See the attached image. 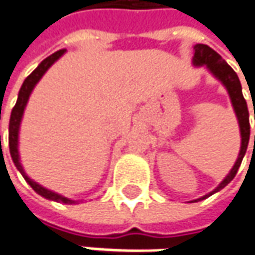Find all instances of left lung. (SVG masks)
<instances>
[{
  "mask_svg": "<svg viewBox=\"0 0 255 255\" xmlns=\"http://www.w3.org/2000/svg\"><path fill=\"white\" fill-rule=\"evenodd\" d=\"M193 65L194 67H205V68L216 78L221 84L226 88L228 95H229L230 102L233 106V110L236 114L237 121H239V128H240V136H242V145H240V152L237 156L236 162L233 164V167L230 169L228 176L223 178L219 183V186L211 193L205 194L204 197L197 198V200L191 201V202H197V201H202L211 197L212 194L221 191L222 188L229 184L230 181L235 178L237 170L242 164L246 150H247V145H249V139H250V121H249V109H247V103L246 99L243 98V92H242V84L239 81L237 74L233 71L228 62L223 60L221 55L218 54L215 50L207 46V44H195L194 46V57H193ZM255 119V112H254ZM254 145H255V135H254Z\"/></svg>",
  "mask_w": 255,
  "mask_h": 255,
  "instance_id": "1",
  "label": "left lung"
}]
</instances>
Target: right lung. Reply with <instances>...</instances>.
I'll list each match as a JSON object with an SVG mask.
<instances>
[{
  "label": "right lung",
  "mask_w": 255,
  "mask_h": 255,
  "mask_svg": "<svg viewBox=\"0 0 255 255\" xmlns=\"http://www.w3.org/2000/svg\"><path fill=\"white\" fill-rule=\"evenodd\" d=\"M65 51H67V50H60V51H57L54 54H51L50 57H47L46 60H43V61L37 65V68L34 69L32 74L23 81V84H22L20 89H19L16 105L13 106V109H12L11 119H9V136H8V138H9V152H11L12 160H13V163L16 166V169L19 170V173H20V174L23 176V178L26 180V183L32 187L33 190L39 194V195H41L43 198H47V200L50 201H55V202H61V204L72 205V204H78V201L67 198V197H64L61 194L54 193V191H51V190H48L46 187H43L41 184L36 183L34 180H32V178L29 177V176L26 174V171L25 169H23L22 163H20V156H19V129H20V123H22V119H23V113H25L26 105H27V102H29V98H30V95H32L34 86L39 84V81H40L41 78H43V75L47 72V69L50 68L58 58H61Z\"/></svg>",
  "instance_id": "1"
}]
</instances>
